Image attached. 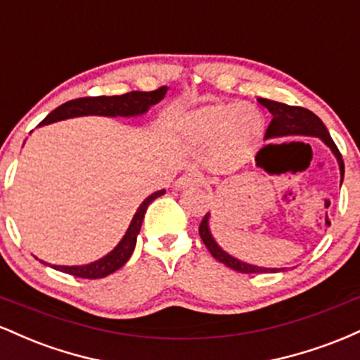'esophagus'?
Masks as SVG:
<instances>
[{"instance_id": "obj_1", "label": "esophagus", "mask_w": 360, "mask_h": 360, "mask_svg": "<svg viewBox=\"0 0 360 360\" xmlns=\"http://www.w3.org/2000/svg\"><path fill=\"white\" fill-rule=\"evenodd\" d=\"M201 181H203V177H201V174H198V172H186V174H183L176 181V188L184 189L189 188V186H198Z\"/></svg>"}]
</instances>
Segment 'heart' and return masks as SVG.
<instances>
[{
  "mask_svg": "<svg viewBox=\"0 0 360 360\" xmlns=\"http://www.w3.org/2000/svg\"><path fill=\"white\" fill-rule=\"evenodd\" d=\"M188 128L198 139L221 134L223 154L233 162L242 159L262 135L264 117L252 105H214L193 113Z\"/></svg>",
  "mask_w": 360,
  "mask_h": 360,
  "instance_id": "heart-1",
  "label": "heart"
}]
</instances>
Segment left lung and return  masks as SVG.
Here are the masks:
<instances>
[{"label":"left lung","instance_id":"left-lung-1","mask_svg":"<svg viewBox=\"0 0 360 360\" xmlns=\"http://www.w3.org/2000/svg\"><path fill=\"white\" fill-rule=\"evenodd\" d=\"M259 103L262 106H266V108L269 110V113L272 115L269 127H267L266 130V139L284 137V135H313V137H320L326 146L332 148L333 154H335L338 166H340V176L342 179H344L345 167H344V159H342L340 150H338V147L335 146V142H333V139L330 137L328 130H326L323 122H321L313 111L301 108V106H289V105H284V103L264 100V98H260ZM200 237L206 245V249L210 250V254H212L217 260H220L221 264H225L226 267H230V269L242 272V274L279 272V269H267V267L250 266V264L242 262V260L235 259L232 255L226 254V252H223L220 247L217 245V242L213 240L212 233H210L208 214H205V218L200 223Z\"/></svg>","mask_w":360,"mask_h":360}]
</instances>
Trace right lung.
<instances>
[{"label": "right lung", "instance_id": "right-lung-1", "mask_svg": "<svg viewBox=\"0 0 360 360\" xmlns=\"http://www.w3.org/2000/svg\"><path fill=\"white\" fill-rule=\"evenodd\" d=\"M167 86H160L154 91H130V93L120 94V96H86L71 100L59 108H56L52 113H49L40 125H49L52 122H59V120L72 118V117H84V115H103V117H135V115H142L150 108L152 105H157L167 93ZM164 189L157 191L147 198L142 205L139 206L137 213L134 214L130 226H128L125 237L122 242L111 250L108 255L96 260V262L88 264V266H51L53 269L71 274L74 278L82 279H100L106 278L111 272L118 271L123 264L130 259L131 252L137 243V235L142 226L143 214L147 212V206L155 200V198L162 196Z\"/></svg>", "mask_w": 360, "mask_h": 360}]
</instances>
